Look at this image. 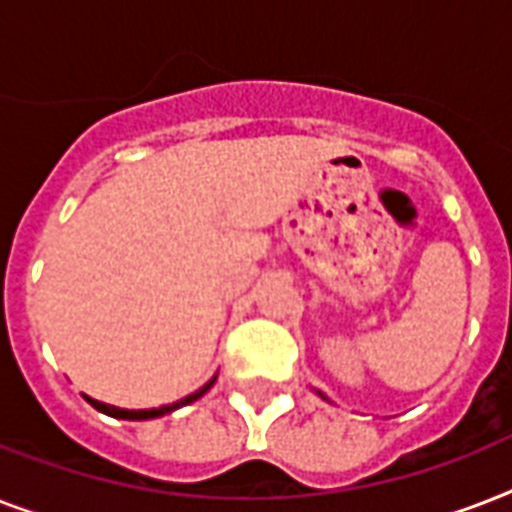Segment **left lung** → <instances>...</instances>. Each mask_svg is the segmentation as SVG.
<instances>
[{
  "mask_svg": "<svg viewBox=\"0 0 512 512\" xmlns=\"http://www.w3.org/2000/svg\"><path fill=\"white\" fill-rule=\"evenodd\" d=\"M316 393H319V396H321V398H327V396H324V393H321V390H316ZM327 401H329V398H327Z\"/></svg>",
  "mask_w": 512,
  "mask_h": 512,
  "instance_id": "1",
  "label": "left lung"
}]
</instances>
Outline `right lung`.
<instances>
[{
	"mask_svg": "<svg viewBox=\"0 0 512 512\" xmlns=\"http://www.w3.org/2000/svg\"><path fill=\"white\" fill-rule=\"evenodd\" d=\"M215 380H217V374H215V377H212V380L207 382V385H204V388L196 390V393H191V396L180 398V401H175V404L159 406V409H119V406L103 404V401H95V398H90V396H84V398H87V401H90V404L95 406L98 412L108 414V417H116V420H156V417H164V414L175 412V409H180V406L193 404L196 398L204 396V393H207V390L212 388V385H215Z\"/></svg>",
	"mask_w": 512,
	"mask_h": 512,
	"instance_id": "right-lung-1",
	"label": "right lung"
}]
</instances>
